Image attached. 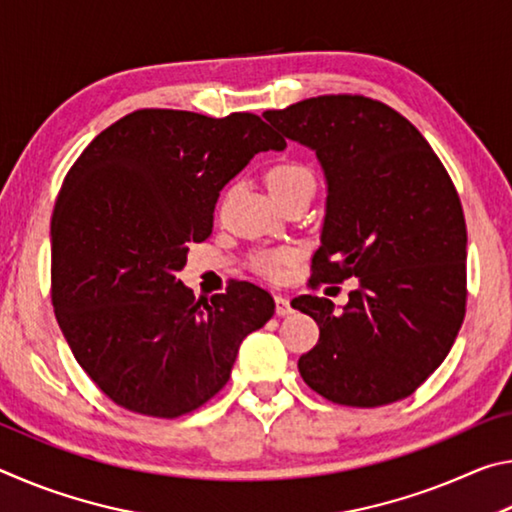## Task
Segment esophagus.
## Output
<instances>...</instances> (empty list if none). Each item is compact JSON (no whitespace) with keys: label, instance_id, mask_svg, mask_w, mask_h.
Masks as SVG:
<instances>
[{"label":"esophagus","instance_id":"esophagus-1","mask_svg":"<svg viewBox=\"0 0 512 512\" xmlns=\"http://www.w3.org/2000/svg\"><path fill=\"white\" fill-rule=\"evenodd\" d=\"M291 311H293V307H291L287 296H275V314L277 316H289Z\"/></svg>","mask_w":512,"mask_h":512}]
</instances>
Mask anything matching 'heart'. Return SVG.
<instances>
[{
  "label": "heart",
  "instance_id": "b5f03b06",
  "mask_svg": "<svg viewBox=\"0 0 512 512\" xmlns=\"http://www.w3.org/2000/svg\"><path fill=\"white\" fill-rule=\"evenodd\" d=\"M266 185H268V192H271V196L275 198L277 203H280L287 196L305 192V189H311V192H314L316 180H314V173H311L305 167V164L282 162V164H275V167L268 171ZM291 259H293L291 250L262 253V255H257V259H255V268L259 273H264L268 277H280L282 266L289 264Z\"/></svg>",
  "mask_w": 512,
  "mask_h": 512
}]
</instances>
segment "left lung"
Listing matches in <instances>:
<instances>
[{
    "label": "left lung",
    "instance_id": "8db88e82",
    "mask_svg": "<svg viewBox=\"0 0 512 512\" xmlns=\"http://www.w3.org/2000/svg\"><path fill=\"white\" fill-rule=\"evenodd\" d=\"M264 117L325 173L314 282L357 277L341 311L318 296L291 300L320 329L300 375L336 404L404 400L445 361L465 316L467 230L452 178L418 128L379 101L327 94Z\"/></svg>",
    "mask_w": 512,
    "mask_h": 512
}]
</instances>
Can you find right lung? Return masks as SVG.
Returning a JSON list of instances; mask_svg holds the SVG:
<instances>
[{
    "label": "right lung",
    "instance_id": "obj_1",
    "mask_svg": "<svg viewBox=\"0 0 512 512\" xmlns=\"http://www.w3.org/2000/svg\"><path fill=\"white\" fill-rule=\"evenodd\" d=\"M284 146L253 112L137 110L69 169L51 216V302L79 366L115 404L153 418L198 409L271 320L275 302L255 284L196 302L176 275L189 244L210 237L221 189Z\"/></svg>",
    "mask_w": 512,
    "mask_h": 512
}]
</instances>
